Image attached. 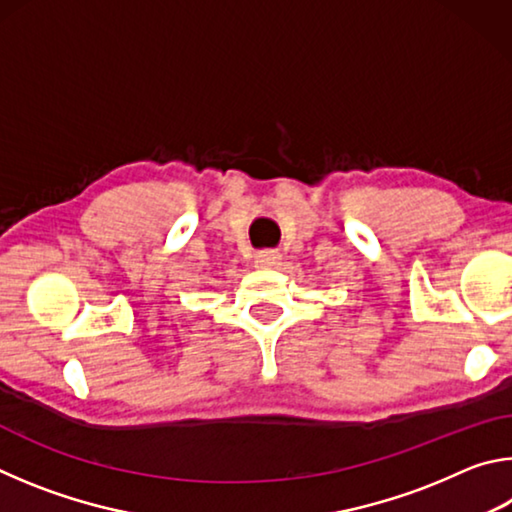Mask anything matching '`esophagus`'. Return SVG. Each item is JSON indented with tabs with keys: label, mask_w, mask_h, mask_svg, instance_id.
Returning <instances> with one entry per match:
<instances>
[{
	"label": "esophagus",
	"mask_w": 512,
	"mask_h": 512,
	"mask_svg": "<svg viewBox=\"0 0 512 512\" xmlns=\"http://www.w3.org/2000/svg\"><path fill=\"white\" fill-rule=\"evenodd\" d=\"M280 259H282V253H277V250H259L255 262L262 268H273L280 264Z\"/></svg>",
	"instance_id": "1"
}]
</instances>
